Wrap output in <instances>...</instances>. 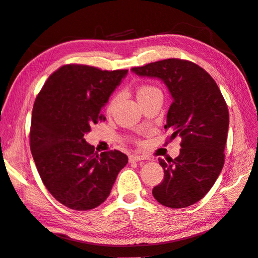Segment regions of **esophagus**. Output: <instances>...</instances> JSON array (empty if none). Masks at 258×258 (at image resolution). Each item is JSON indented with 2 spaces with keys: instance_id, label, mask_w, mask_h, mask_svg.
Masks as SVG:
<instances>
[{
  "instance_id": "1",
  "label": "esophagus",
  "mask_w": 258,
  "mask_h": 258,
  "mask_svg": "<svg viewBox=\"0 0 258 258\" xmlns=\"http://www.w3.org/2000/svg\"><path fill=\"white\" fill-rule=\"evenodd\" d=\"M130 162H139L141 160H144V158L142 156H137V154H132V156H130Z\"/></svg>"
}]
</instances>
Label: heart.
<instances>
[{
    "mask_svg": "<svg viewBox=\"0 0 258 258\" xmlns=\"http://www.w3.org/2000/svg\"><path fill=\"white\" fill-rule=\"evenodd\" d=\"M153 89H156V88H153V87H149V86L141 87V88H140L139 90H138V96L142 95V93L148 92V91H150V90H153ZM115 102H116V100H115V99H113V100L110 101V104H109V106H108V110H111V108H113L114 105H115Z\"/></svg>",
    "mask_w": 258,
    "mask_h": 258,
    "instance_id": "1",
    "label": "heart"
}]
</instances>
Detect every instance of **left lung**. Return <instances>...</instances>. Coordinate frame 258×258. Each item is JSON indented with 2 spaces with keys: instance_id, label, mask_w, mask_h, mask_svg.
<instances>
[{
  "instance_id": "left-lung-1",
  "label": "left lung",
  "mask_w": 258,
  "mask_h": 258,
  "mask_svg": "<svg viewBox=\"0 0 258 258\" xmlns=\"http://www.w3.org/2000/svg\"><path fill=\"white\" fill-rule=\"evenodd\" d=\"M139 77L157 78L172 97L165 128L170 139H181L180 153L174 160L159 159L165 170L162 182L152 189L159 203L180 209L207 195L224 163L229 111L213 78L199 65L179 58H168L133 68Z\"/></svg>"
}]
</instances>
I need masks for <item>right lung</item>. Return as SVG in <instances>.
<instances>
[{"instance_id":"1","label":"right lung","mask_w":258,"mask_h":258,"mask_svg":"<svg viewBox=\"0 0 258 258\" xmlns=\"http://www.w3.org/2000/svg\"><path fill=\"white\" fill-rule=\"evenodd\" d=\"M127 72L63 65L36 98L30 127L32 157L46 188L70 209L99 207L128 161L117 150L97 153L83 139L92 124L105 119L101 108Z\"/></svg>"}]
</instances>
